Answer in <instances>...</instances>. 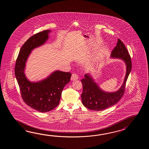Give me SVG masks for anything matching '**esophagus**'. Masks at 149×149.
<instances>
[{
	"mask_svg": "<svg viewBox=\"0 0 149 149\" xmlns=\"http://www.w3.org/2000/svg\"><path fill=\"white\" fill-rule=\"evenodd\" d=\"M78 79V77L77 74H72V76L71 77V81L77 80Z\"/></svg>",
	"mask_w": 149,
	"mask_h": 149,
	"instance_id": "34e87169",
	"label": "esophagus"
}]
</instances>
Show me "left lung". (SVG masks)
I'll return each instance as SVG.
<instances>
[{"instance_id": "1", "label": "left lung", "mask_w": 149, "mask_h": 149, "mask_svg": "<svg viewBox=\"0 0 149 149\" xmlns=\"http://www.w3.org/2000/svg\"><path fill=\"white\" fill-rule=\"evenodd\" d=\"M111 57L120 59L125 63L126 72L123 83L117 91L106 92L95 82L92 74H86L85 78L81 80L83 87L81 97L83 105L89 110L101 111L110 108L118 103L124 95L126 82L132 70V62L126 48L119 39L111 52Z\"/></svg>"}]
</instances>
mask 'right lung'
I'll return each instance as SVG.
<instances>
[{
  "label": "right lung",
  "instance_id": "1",
  "mask_svg": "<svg viewBox=\"0 0 149 149\" xmlns=\"http://www.w3.org/2000/svg\"><path fill=\"white\" fill-rule=\"evenodd\" d=\"M51 30L40 32L29 38L19 51L15 67V75L25 103L40 112L50 111L60 103L62 92L70 82L71 74L55 70L46 78L31 81L25 74L26 63L32 51L44 45Z\"/></svg>",
  "mask_w": 149,
  "mask_h": 149
}]
</instances>
